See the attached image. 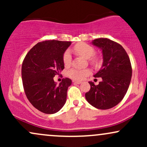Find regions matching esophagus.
<instances>
[{
	"mask_svg": "<svg viewBox=\"0 0 147 147\" xmlns=\"http://www.w3.org/2000/svg\"><path fill=\"white\" fill-rule=\"evenodd\" d=\"M72 82H73L74 84H82V82H79V81H75V80H73V81H72Z\"/></svg>",
	"mask_w": 147,
	"mask_h": 147,
	"instance_id": "1",
	"label": "esophagus"
}]
</instances>
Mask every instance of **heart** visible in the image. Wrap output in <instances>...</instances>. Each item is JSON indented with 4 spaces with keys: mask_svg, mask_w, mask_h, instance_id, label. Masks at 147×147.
Segmentation results:
<instances>
[{
    "mask_svg": "<svg viewBox=\"0 0 147 147\" xmlns=\"http://www.w3.org/2000/svg\"><path fill=\"white\" fill-rule=\"evenodd\" d=\"M74 52L77 55L84 57L88 61L90 65L93 66H98L100 63V59L97 55H95V50L91 45L86 43H79L75 45L72 48ZM72 61V57L69 50H66L63 55V63L65 67L70 66ZM90 70L89 69L71 68L67 72L68 77L75 80H82L90 75Z\"/></svg>",
    "mask_w": 147,
    "mask_h": 147,
    "instance_id": "obj_1",
    "label": "heart"
}]
</instances>
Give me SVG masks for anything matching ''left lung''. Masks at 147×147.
Returning <instances> with one entry per match:
<instances>
[{
    "mask_svg": "<svg viewBox=\"0 0 147 147\" xmlns=\"http://www.w3.org/2000/svg\"><path fill=\"white\" fill-rule=\"evenodd\" d=\"M92 43L102 50V67L94 75L102 81L98 85L89 82L90 89L85 97L92 106L106 110L119 104L125 96L131 82L132 67L125 50L117 42L99 38Z\"/></svg>",
    "mask_w": 147,
    "mask_h": 147,
    "instance_id": "obj_1",
    "label": "left lung"
}]
</instances>
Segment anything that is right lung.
<instances>
[{"label": "right lung", "mask_w": 147, "mask_h": 147, "mask_svg": "<svg viewBox=\"0 0 147 147\" xmlns=\"http://www.w3.org/2000/svg\"><path fill=\"white\" fill-rule=\"evenodd\" d=\"M71 44L70 41L49 40L39 42L25 56L21 75L27 98L34 107L46 114L58 112L66 101L71 79H62L59 85L55 75L64 69L63 55Z\"/></svg>", "instance_id": "obj_1"}]
</instances>
